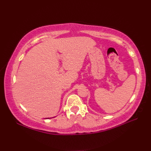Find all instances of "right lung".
<instances>
[{
  "instance_id": "1",
  "label": "right lung",
  "mask_w": 151,
  "mask_h": 151,
  "mask_svg": "<svg viewBox=\"0 0 151 151\" xmlns=\"http://www.w3.org/2000/svg\"><path fill=\"white\" fill-rule=\"evenodd\" d=\"M46 119H47V118H46ZM48 119H49V118H48Z\"/></svg>"
}]
</instances>
